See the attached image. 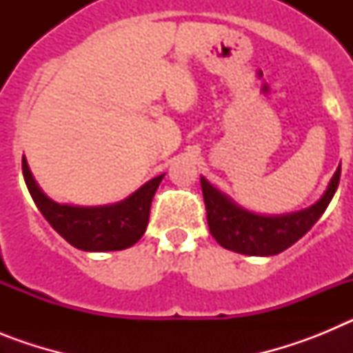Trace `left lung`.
<instances>
[{"label": "left lung", "mask_w": 353, "mask_h": 353, "mask_svg": "<svg viewBox=\"0 0 353 353\" xmlns=\"http://www.w3.org/2000/svg\"><path fill=\"white\" fill-rule=\"evenodd\" d=\"M341 164L332 174L329 185L316 203L304 210L281 215H263L235 203L226 192L212 185L201 176V191L207 205V221L210 233L224 249L248 256H274L279 254L310 232L338 189Z\"/></svg>", "instance_id": "left-lung-1"}]
</instances>
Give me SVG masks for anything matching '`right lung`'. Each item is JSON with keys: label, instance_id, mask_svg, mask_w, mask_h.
<instances>
[{"label": "right lung", "instance_id": "add662e5", "mask_svg": "<svg viewBox=\"0 0 353 353\" xmlns=\"http://www.w3.org/2000/svg\"><path fill=\"white\" fill-rule=\"evenodd\" d=\"M23 174L31 198L49 224L68 244L81 251H121L134 245L148 226L150 205L164 174L143 183L138 191L118 203L99 207L58 203L40 189L23 157Z\"/></svg>", "mask_w": 353, "mask_h": 353}]
</instances>
